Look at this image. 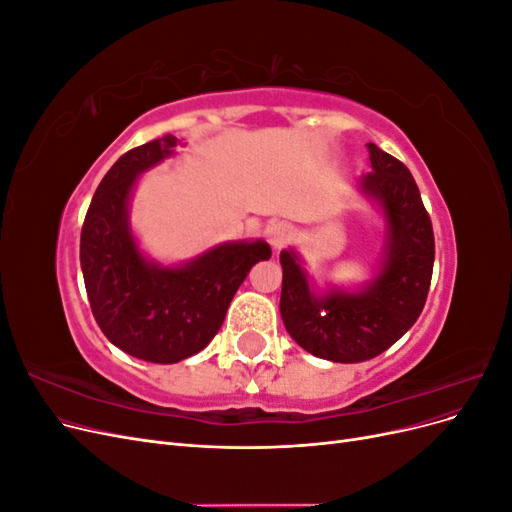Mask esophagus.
Masks as SVG:
<instances>
[{
	"label": "esophagus",
	"instance_id": "obj_1",
	"mask_svg": "<svg viewBox=\"0 0 512 512\" xmlns=\"http://www.w3.org/2000/svg\"><path fill=\"white\" fill-rule=\"evenodd\" d=\"M267 239L275 250H282V247L292 239V226L286 222H271L267 226Z\"/></svg>",
	"mask_w": 512,
	"mask_h": 512
}]
</instances>
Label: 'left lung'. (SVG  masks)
I'll use <instances>...</instances> for the list:
<instances>
[{
	"label": "left lung",
	"mask_w": 512,
	"mask_h": 512,
	"mask_svg": "<svg viewBox=\"0 0 512 512\" xmlns=\"http://www.w3.org/2000/svg\"><path fill=\"white\" fill-rule=\"evenodd\" d=\"M371 173L361 190L376 198L389 224L380 275L363 292L314 297L294 252H282L280 312L303 350L333 363H361L382 354L421 316L433 273L436 241L421 192L404 162L367 143Z\"/></svg>",
	"instance_id": "1"
}]
</instances>
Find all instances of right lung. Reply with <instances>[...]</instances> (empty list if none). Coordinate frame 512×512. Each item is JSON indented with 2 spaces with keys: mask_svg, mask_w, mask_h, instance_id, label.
<instances>
[{
  "mask_svg": "<svg viewBox=\"0 0 512 512\" xmlns=\"http://www.w3.org/2000/svg\"><path fill=\"white\" fill-rule=\"evenodd\" d=\"M177 143L166 134L123 153L100 181L81 230V267L98 327L119 350L162 365L203 350L247 273L271 258L265 241L226 243L177 269L138 252L128 226L132 185Z\"/></svg>",
  "mask_w": 512,
  "mask_h": 512,
  "instance_id": "add662e5",
  "label": "right lung"
}]
</instances>
